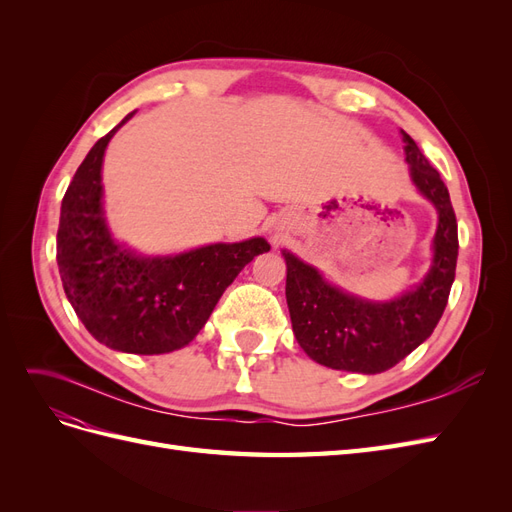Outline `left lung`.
I'll use <instances>...</instances> for the list:
<instances>
[{
  "label": "left lung",
  "instance_id": "obj_1",
  "mask_svg": "<svg viewBox=\"0 0 512 512\" xmlns=\"http://www.w3.org/2000/svg\"><path fill=\"white\" fill-rule=\"evenodd\" d=\"M404 134L410 175L440 213L433 239V267L425 280L391 303H369L329 286L320 273L290 252L286 258V301L292 331L309 359L331 369L380 374L421 346L436 329L457 267V218L436 168Z\"/></svg>",
  "mask_w": 512,
  "mask_h": 512
}]
</instances>
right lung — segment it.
<instances>
[{
    "label": "right lung",
    "mask_w": 512,
    "mask_h": 512,
    "mask_svg": "<svg viewBox=\"0 0 512 512\" xmlns=\"http://www.w3.org/2000/svg\"><path fill=\"white\" fill-rule=\"evenodd\" d=\"M119 126L91 147L61 200L57 267L66 297L100 344L164 354L190 344L265 239L218 243L173 258H138L111 239L102 215V158Z\"/></svg>",
    "instance_id": "right-lung-1"
}]
</instances>
